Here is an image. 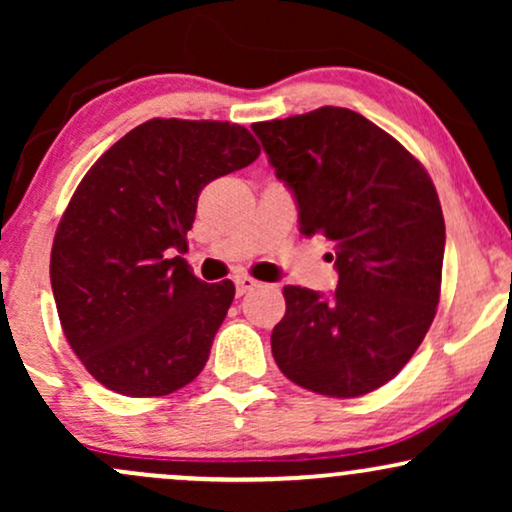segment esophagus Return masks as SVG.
Returning a JSON list of instances; mask_svg holds the SVG:
<instances>
[{
	"label": "esophagus",
	"mask_w": 512,
	"mask_h": 512,
	"mask_svg": "<svg viewBox=\"0 0 512 512\" xmlns=\"http://www.w3.org/2000/svg\"><path fill=\"white\" fill-rule=\"evenodd\" d=\"M257 281L255 279H250V276H238L236 279V293L238 296H245V293H250L252 289H257Z\"/></svg>",
	"instance_id": "esophagus-1"
}]
</instances>
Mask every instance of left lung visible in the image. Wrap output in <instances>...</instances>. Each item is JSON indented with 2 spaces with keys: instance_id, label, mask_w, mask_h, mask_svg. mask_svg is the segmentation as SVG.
<instances>
[{
  "instance_id": "1",
  "label": "left lung",
  "mask_w": 512,
  "mask_h": 512,
  "mask_svg": "<svg viewBox=\"0 0 512 512\" xmlns=\"http://www.w3.org/2000/svg\"><path fill=\"white\" fill-rule=\"evenodd\" d=\"M298 207L303 236L332 243L337 291L284 286L276 366L327 397H361L407 366L436 317L445 221L438 192L395 137L349 108L255 122Z\"/></svg>"
}]
</instances>
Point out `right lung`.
<instances>
[{
	"label": "right lung",
	"mask_w": 512,
	"mask_h": 512,
	"mask_svg": "<svg viewBox=\"0 0 512 512\" xmlns=\"http://www.w3.org/2000/svg\"><path fill=\"white\" fill-rule=\"evenodd\" d=\"M260 144L216 120H149L93 163L57 226L50 281L64 337L98 383L161 397L202 373L233 281L204 284L187 248L199 192Z\"/></svg>",
	"instance_id": "add662e5"
}]
</instances>
